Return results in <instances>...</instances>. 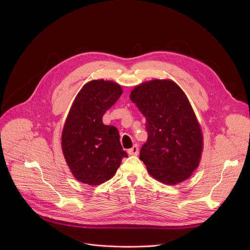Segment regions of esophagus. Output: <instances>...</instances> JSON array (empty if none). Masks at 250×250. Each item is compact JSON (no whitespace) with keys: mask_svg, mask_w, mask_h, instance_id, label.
I'll list each match as a JSON object with an SVG mask.
<instances>
[{"mask_svg":"<svg viewBox=\"0 0 250 250\" xmlns=\"http://www.w3.org/2000/svg\"><path fill=\"white\" fill-rule=\"evenodd\" d=\"M127 152H128V154H129V155H137V154H138V152H139V150H138V146H137L136 145H134L130 149H128V150H127Z\"/></svg>","mask_w":250,"mask_h":250,"instance_id":"obj_1","label":"esophagus"}]
</instances>
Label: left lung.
I'll use <instances>...</instances> for the list:
<instances>
[{
    "instance_id": "left-lung-1",
    "label": "left lung",
    "mask_w": 250,
    "mask_h": 250,
    "mask_svg": "<svg viewBox=\"0 0 250 250\" xmlns=\"http://www.w3.org/2000/svg\"><path fill=\"white\" fill-rule=\"evenodd\" d=\"M130 100L146 120L139 158L149 174L169 185L188 179L199 165L203 135L185 93L173 81L152 80L136 86Z\"/></svg>"
}]
</instances>
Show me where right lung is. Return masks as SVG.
I'll use <instances>...</instances> for the list:
<instances>
[{
  "mask_svg": "<svg viewBox=\"0 0 250 250\" xmlns=\"http://www.w3.org/2000/svg\"><path fill=\"white\" fill-rule=\"evenodd\" d=\"M123 94L119 84L93 80L75 98L62 132L65 160L76 179L88 185L110 180L127 157L119 130L103 124V116Z\"/></svg>",
  "mask_w": 250,
  "mask_h": 250,
  "instance_id": "1",
  "label": "right lung"
}]
</instances>
